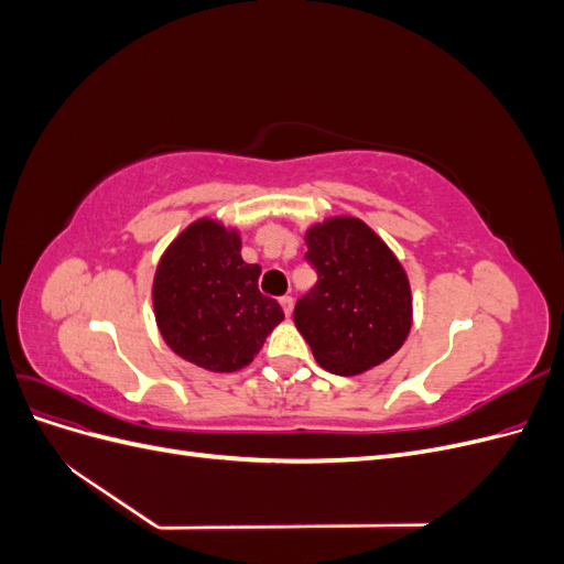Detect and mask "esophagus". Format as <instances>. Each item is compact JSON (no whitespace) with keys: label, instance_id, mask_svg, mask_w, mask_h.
Returning <instances> with one entry per match:
<instances>
[{"label":"esophagus","instance_id":"34e87169","mask_svg":"<svg viewBox=\"0 0 564 564\" xmlns=\"http://www.w3.org/2000/svg\"><path fill=\"white\" fill-rule=\"evenodd\" d=\"M280 305H282L284 315H292V311H294V299H292V296H282V299H280Z\"/></svg>","mask_w":564,"mask_h":564}]
</instances>
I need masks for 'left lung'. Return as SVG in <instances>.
<instances>
[{
    "label": "left lung",
    "mask_w": 564,
    "mask_h": 564,
    "mask_svg": "<svg viewBox=\"0 0 564 564\" xmlns=\"http://www.w3.org/2000/svg\"><path fill=\"white\" fill-rule=\"evenodd\" d=\"M317 282L296 301L294 324L319 367L352 377L395 355L412 329L404 268L362 220L338 216L305 235Z\"/></svg>",
    "instance_id": "8db88e82"
}]
</instances>
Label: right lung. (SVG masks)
Segmentation results:
<instances>
[{"instance_id":"obj_1","label":"right lung","mask_w":564,"mask_h":564,"mask_svg":"<svg viewBox=\"0 0 564 564\" xmlns=\"http://www.w3.org/2000/svg\"><path fill=\"white\" fill-rule=\"evenodd\" d=\"M242 240L212 218L187 226L162 256L152 284L158 327L183 360L209 371H237L284 319L259 292L261 265L245 263Z\"/></svg>"}]
</instances>
